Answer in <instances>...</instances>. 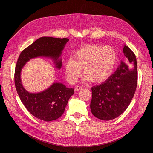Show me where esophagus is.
<instances>
[{
	"instance_id": "1",
	"label": "esophagus",
	"mask_w": 153,
	"mask_h": 153,
	"mask_svg": "<svg viewBox=\"0 0 153 153\" xmlns=\"http://www.w3.org/2000/svg\"><path fill=\"white\" fill-rule=\"evenodd\" d=\"M82 88V87L81 85H77V86L76 87V91H80V90H81Z\"/></svg>"
}]
</instances>
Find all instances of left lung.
Here are the masks:
<instances>
[{
  "label": "left lung",
  "instance_id": "8db88e82",
  "mask_svg": "<svg viewBox=\"0 0 153 153\" xmlns=\"http://www.w3.org/2000/svg\"><path fill=\"white\" fill-rule=\"evenodd\" d=\"M68 41L66 38H39L21 52L16 64L14 81L19 97L31 114L43 121H53L63 114L69 98L74 94V89L55 82L41 92L30 93L23 87L22 69L30 59L40 56L51 58L56 68L60 69L62 62L59 58Z\"/></svg>",
  "mask_w": 153,
  "mask_h": 153
}]
</instances>
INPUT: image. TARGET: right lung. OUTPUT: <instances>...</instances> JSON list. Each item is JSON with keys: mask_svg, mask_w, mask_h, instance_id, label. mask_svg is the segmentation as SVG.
I'll use <instances>...</instances> for the list:
<instances>
[{"mask_svg": "<svg viewBox=\"0 0 153 153\" xmlns=\"http://www.w3.org/2000/svg\"><path fill=\"white\" fill-rule=\"evenodd\" d=\"M123 51L126 62L121 61L105 82L92 88L91 112L100 120L108 121L122 114L134 95L138 83L136 56L126 46Z\"/></svg>", "mask_w": 153, "mask_h": 153, "instance_id": "add662e5", "label": "right lung"}]
</instances>
